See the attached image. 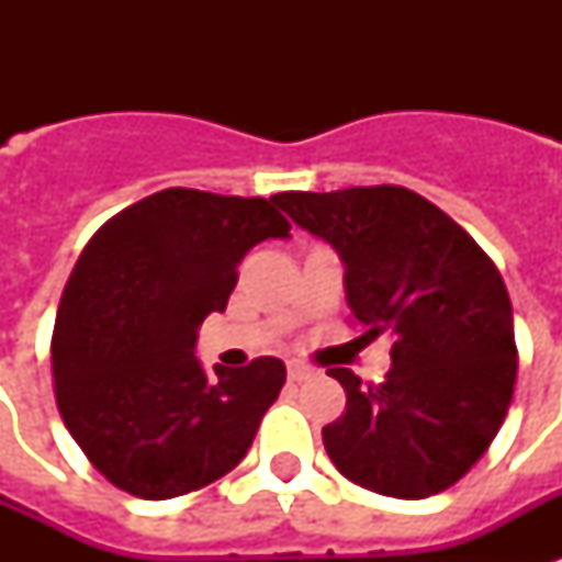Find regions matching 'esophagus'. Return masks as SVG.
Here are the masks:
<instances>
[{
	"label": "esophagus",
	"instance_id": "obj_1",
	"mask_svg": "<svg viewBox=\"0 0 562 562\" xmlns=\"http://www.w3.org/2000/svg\"><path fill=\"white\" fill-rule=\"evenodd\" d=\"M312 375V368L308 364H300V361H291L289 364V382H303Z\"/></svg>",
	"mask_w": 562,
	"mask_h": 562
}]
</instances>
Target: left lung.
I'll use <instances>...</instances> for the list:
<instances>
[{
  "label": "left lung",
  "instance_id": "1",
  "mask_svg": "<svg viewBox=\"0 0 562 562\" xmlns=\"http://www.w3.org/2000/svg\"><path fill=\"white\" fill-rule=\"evenodd\" d=\"M273 203L341 256L361 338H393L382 384L329 370L347 411L324 428L326 452L344 479L382 496L443 493L487 452L514 396V308L502 273L411 189L282 192Z\"/></svg>",
  "mask_w": 562,
  "mask_h": 562
}]
</instances>
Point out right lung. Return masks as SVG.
<instances>
[{
  "label": "right lung",
  "instance_id": "right-lung-1",
  "mask_svg": "<svg viewBox=\"0 0 562 562\" xmlns=\"http://www.w3.org/2000/svg\"><path fill=\"white\" fill-rule=\"evenodd\" d=\"M291 224L265 198L162 189L90 238L57 306L60 417L95 470L131 496L175 498L227 475L285 384V364L194 359L203 317L227 308L238 262Z\"/></svg>",
  "mask_w": 562,
  "mask_h": 562
}]
</instances>
